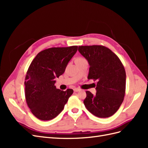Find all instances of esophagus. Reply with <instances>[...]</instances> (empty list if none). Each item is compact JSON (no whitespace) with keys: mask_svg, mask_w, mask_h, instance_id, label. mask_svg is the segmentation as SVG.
I'll return each mask as SVG.
<instances>
[{"mask_svg":"<svg viewBox=\"0 0 148 148\" xmlns=\"http://www.w3.org/2000/svg\"><path fill=\"white\" fill-rule=\"evenodd\" d=\"M73 90L75 92H78L80 91V89L79 88H75Z\"/></svg>","mask_w":148,"mask_h":148,"instance_id":"esophagus-1","label":"esophagus"}]
</instances>
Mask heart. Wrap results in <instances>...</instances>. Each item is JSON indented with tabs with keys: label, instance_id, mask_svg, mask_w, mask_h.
Wrapping results in <instances>:
<instances>
[{
	"label": "heart",
	"instance_id": "heart-1",
	"mask_svg": "<svg viewBox=\"0 0 148 148\" xmlns=\"http://www.w3.org/2000/svg\"><path fill=\"white\" fill-rule=\"evenodd\" d=\"M84 58H83V57H78V58H77V59H83Z\"/></svg>",
	"mask_w": 148,
	"mask_h": 148
}]
</instances>
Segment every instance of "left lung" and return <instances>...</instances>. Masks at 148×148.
I'll return each instance as SVG.
<instances>
[{
	"label": "left lung",
	"instance_id": "8db88e82",
	"mask_svg": "<svg viewBox=\"0 0 148 148\" xmlns=\"http://www.w3.org/2000/svg\"><path fill=\"white\" fill-rule=\"evenodd\" d=\"M78 51L89 64L88 79L97 81L96 93L86 91L84 104L94 115L107 118L113 115L123 102L126 72L118 56L104 46H79Z\"/></svg>",
	"mask_w": 148,
	"mask_h": 148
}]
</instances>
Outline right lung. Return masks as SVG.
<instances>
[{
    "instance_id": "right-lung-1",
    "label": "right lung",
    "mask_w": 148,
    "mask_h": 148,
    "mask_svg": "<svg viewBox=\"0 0 148 148\" xmlns=\"http://www.w3.org/2000/svg\"><path fill=\"white\" fill-rule=\"evenodd\" d=\"M77 50V46L49 48L31 62L25 77V94L26 104L36 117L52 120L64 109L73 90L57 89L55 78L64 73Z\"/></svg>"
}]
</instances>
